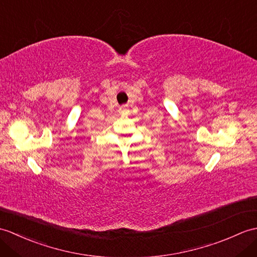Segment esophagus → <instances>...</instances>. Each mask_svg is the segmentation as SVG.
<instances>
[{"label":"esophagus","instance_id":"esophagus-1","mask_svg":"<svg viewBox=\"0 0 257 257\" xmlns=\"http://www.w3.org/2000/svg\"><path fill=\"white\" fill-rule=\"evenodd\" d=\"M128 111V108H127V107L126 106H121L120 107V108H119V112H120V114H126V112Z\"/></svg>","mask_w":257,"mask_h":257}]
</instances>
